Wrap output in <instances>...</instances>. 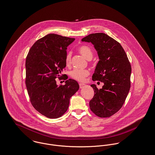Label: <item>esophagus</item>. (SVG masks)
Listing matches in <instances>:
<instances>
[{"mask_svg": "<svg viewBox=\"0 0 155 155\" xmlns=\"http://www.w3.org/2000/svg\"><path fill=\"white\" fill-rule=\"evenodd\" d=\"M79 85H80V88H83V87H84V86L85 85V84H84L83 83H80Z\"/></svg>", "mask_w": 155, "mask_h": 155, "instance_id": "esophagus-1", "label": "esophagus"}]
</instances>
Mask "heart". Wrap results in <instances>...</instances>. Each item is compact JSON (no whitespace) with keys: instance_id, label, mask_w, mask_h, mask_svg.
Segmentation results:
<instances>
[{"instance_id":"obj_1","label":"heart","mask_w":155,"mask_h":155,"mask_svg":"<svg viewBox=\"0 0 155 155\" xmlns=\"http://www.w3.org/2000/svg\"><path fill=\"white\" fill-rule=\"evenodd\" d=\"M78 52L85 57L87 60H90L93 57V52L91 48L86 45H81L78 48ZM71 54L68 53L65 58V64L67 66H68L71 63ZM89 72L86 70H79L74 69L70 72V75L72 78L78 81H83L85 80V78L88 75Z\"/></svg>"}]
</instances>
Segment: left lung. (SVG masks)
Returning a JSON list of instances; mask_svg holds the SVG:
<instances>
[{"instance_id": "obj_1", "label": "left lung", "mask_w": 155, "mask_h": 155, "mask_svg": "<svg viewBox=\"0 0 155 155\" xmlns=\"http://www.w3.org/2000/svg\"><path fill=\"white\" fill-rule=\"evenodd\" d=\"M81 41L94 45L99 61L92 80L104 83L101 89L91 85L94 95L90 101V108L98 117H110L121 108L129 92L130 64L121 45L106 34H91Z\"/></svg>"}]
</instances>
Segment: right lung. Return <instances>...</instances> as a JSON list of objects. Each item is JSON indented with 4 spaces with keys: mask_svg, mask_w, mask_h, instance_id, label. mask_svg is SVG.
<instances>
[{
    "mask_svg": "<svg viewBox=\"0 0 155 155\" xmlns=\"http://www.w3.org/2000/svg\"><path fill=\"white\" fill-rule=\"evenodd\" d=\"M74 40L48 34L33 45L26 59V87L31 102L38 112L49 119L58 118L67 111L70 98L80 88L73 79L66 80L64 85H57L55 80L62 77L67 47Z\"/></svg>",
    "mask_w": 155,
    "mask_h": 155,
    "instance_id": "1",
    "label": "right lung"
}]
</instances>
